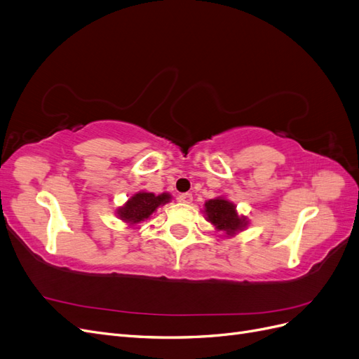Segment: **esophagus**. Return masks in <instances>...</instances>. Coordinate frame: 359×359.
<instances>
[{"label":"esophagus","mask_w":359,"mask_h":359,"mask_svg":"<svg viewBox=\"0 0 359 359\" xmlns=\"http://www.w3.org/2000/svg\"><path fill=\"white\" fill-rule=\"evenodd\" d=\"M178 201L184 202V203H191L193 202V194L191 193H181L178 196Z\"/></svg>","instance_id":"1"}]
</instances>
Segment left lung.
Here are the masks:
<instances>
[{
    "instance_id": "1",
    "label": "left lung",
    "mask_w": 359,
    "mask_h": 359,
    "mask_svg": "<svg viewBox=\"0 0 359 359\" xmlns=\"http://www.w3.org/2000/svg\"><path fill=\"white\" fill-rule=\"evenodd\" d=\"M205 212L217 229L224 231L227 235H233L238 231H243L247 222L244 217H240L235 211V205L229 201L217 198L205 203Z\"/></svg>"
}]
</instances>
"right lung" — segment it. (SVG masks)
Wrapping results in <instances>:
<instances>
[{
    "mask_svg": "<svg viewBox=\"0 0 359 359\" xmlns=\"http://www.w3.org/2000/svg\"><path fill=\"white\" fill-rule=\"evenodd\" d=\"M170 194L163 193L156 196L154 193H136L135 196L128 199V202L118 210L119 219L128 222V223H139L147 220L148 217L153 214L160 205H165L169 202Z\"/></svg>",
    "mask_w": 359,
    "mask_h": 359,
    "instance_id": "right-lung-1",
    "label": "right lung"
}]
</instances>
